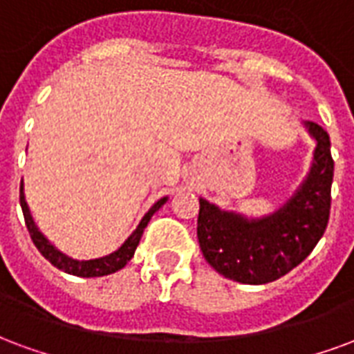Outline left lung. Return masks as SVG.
<instances>
[{
  "instance_id": "1",
  "label": "left lung",
  "mask_w": 354,
  "mask_h": 354,
  "mask_svg": "<svg viewBox=\"0 0 354 354\" xmlns=\"http://www.w3.org/2000/svg\"><path fill=\"white\" fill-rule=\"evenodd\" d=\"M304 126L317 143L313 162L298 190L275 213L249 218L200 198V249L226 279L243 285L279 279L308 259L326 230L334 179L330 138L319 124Z\"/></svg>"
}]
</instances>
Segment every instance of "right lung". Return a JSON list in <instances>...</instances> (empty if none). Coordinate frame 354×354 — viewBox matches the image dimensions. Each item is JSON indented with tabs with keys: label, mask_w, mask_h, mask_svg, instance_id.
<instances>
[{
	"label": "right lung",
	"mask_w": 354,
	"mask_h": 354,
	"mask_svg": "<svg viewBox=\"0 0 354 354\" xmlns=\"http://www.w3.org/2000/svg\"><path fill=\"white\" fill-rule=\"evenodd\" d=\"M166 202L167 196L166 198H160L158 202L154 203V205L147 211L145 216L141 218V223H139L138 228L131 232V236L128 237L115 252H111L107 257H102V259L75 260L71 259V257H68V254H64L62 251H58V249L41 234L39 228L35 226L32 215H30V207H28V203H26L24 185H20V207H22V213H24L26 226H28V232H30V236H32L33 245L39 249L41 254H43L50 264L56 266L62 272L69 273V275H77V277H102V275H109V273H115L118 272V270H122L124 266L131 260L136 249H138L139 239L143 236V230L147 228L151 216L154 215V213H156Z\"/></svg>",
	"instance_id": "1"
}]
</instances>
